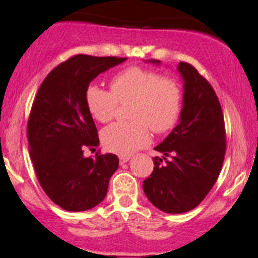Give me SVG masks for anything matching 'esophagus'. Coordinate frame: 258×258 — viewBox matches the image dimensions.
<instances>
[{
  "mask_svg": "<svg viewBox=\"0 0 258 258\" xmlns=\"http://www.w3.org/2000/svg\"><path fill=\"white\" fill-rule=\"evenodd\" d=\"M130 159H131V156H128V155H120L119 156V160H120V164L121 165L125 164V162L128 161Z\"/></svg>",
  "mask_w": 258,
  "mask_h": 258,
  "instance_id": "obj_1",
  "label": "esophagus"
}]
</instances>
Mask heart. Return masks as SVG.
Instances as JSON below:
<instances>
[{"label":"heart","instance_id":"obj_1","mask_svg":"<svg viewBox=\"0 0 258 258\" xmlns=\"http://www.w3.org/2000/svg\"><path fill=\"white\" fill-rule=\"evenodd\" d=\"M128 100H133L130 108L132 120L117 121L102 132L103 146L119 155H130L147 146L148 126L155 133L173 128L182 112L183 91L176 79L133 65L111 79L110 91L90 85L85 92L88 111L99 122L110 121L119 103Z\"/></svg>","mask_w":258,"mask_h":258}]
</instances>
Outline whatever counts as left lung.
I'll return each mask as SVG.
<instances>
[{
    "label": "left lung",
    "instance_id": "1",
    "mask_svg": "<svg viewBox=\"0 0 258 258\" xmlns=\"http://www.w3.org/2000/svg\"><path fill=\"white\" fill-rule=\"evenodd\" d=\"M177 69L184 81L179 123L155 148L164 156L153 159V172L143 182L150 203L167 214L190 211L205 199L220 176L227 146L223 112L212 86L193 65L180 61Z\"/></svg>",
    "mask_w": 258,
    "mask_h": 258
}]
</instances>
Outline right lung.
<instances>
[{"mask_svg": "<svg viewBox=\"0 0 258 258\" xmlns=\"http://www.w3.org/2000/svg\"><path fill=\"white\" fill-rule=\"evenodd\" d=\"M125 60L74 55L46 76L32 103L26 135L35 172L47 197L67 211L98 205L119 167L114 154L84 155L99 144L85 92L99 74Z\"/></svg>", "mask_w": 258, "mask_h": 258, "instance_id": "add662e5", "label": "right lung"}]
</instances>
